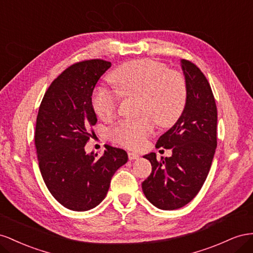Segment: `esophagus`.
I'll return each mask as SVG.
<instances>
[{"mask_svg": "<svg viewBox=\"0 0 253 253\" xmlns=\"http://www.w3.org/2000/svg\"><path fill=\"white\" fill-rule=\"evenodd\" d=\"M128 158H129V160H136V159L140 158V156H139V154L133 153V151H129Z\"/></svg>", "mask_w": 253, "mask_h": 253, "instance_id": "obj_1", "label": "esophagus"}]
</instances>
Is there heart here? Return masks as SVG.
<instances>
[{"label":"heart","mask_w":253,"mask_h":253,"mask_svg":"<svg viewBox=\"0 0 253 253\" xmlns=\"http://www.w3.org/2000/svg\"><path fill=\"white\" fill-rule=\"evenodd\" d=\"M109 79L115 91L98 86L93 92L92 107L99 118L111 119L118 110L120 96H140L136 120L122 121L115 126L112 138L129 148H139L155 130V122L170 127L181 117L186 103V83L176 71L151 59L128 61L113 70Z\"/></svg>","instance_id":"obj_1"}]
</instances>
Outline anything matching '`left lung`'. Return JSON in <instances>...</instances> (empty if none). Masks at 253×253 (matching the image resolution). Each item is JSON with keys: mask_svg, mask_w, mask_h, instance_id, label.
<instances>
[{"mask_svg": "<svg viewBox=\"0 0 253 253\" xmlns=\"http://www.w3.org/2000/svg\"><path fill=\"white\" fill-rule=\"evenodd\" d=\"M187 95L181 117L159 138L157 148H171L169 158L144 156L151 172L142 190L149 203L161 210L187 205L203 187L217 146V109L210 84L194 63L181 59Z\"/></svg>", "mask_w": 253, "mask_h": 253, "instance_id": "left-lung-1", "label": "left lung"}]
</instances>
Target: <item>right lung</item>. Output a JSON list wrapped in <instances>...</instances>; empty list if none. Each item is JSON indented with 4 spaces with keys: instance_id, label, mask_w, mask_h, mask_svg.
Segmentation results:
<instances>
[{
    "instance_id": "1",
    "label": "right lung",
    "mask_w": 253,
    "mask_h": 253,
    "mask_svg": "<svg viewBox=\"0 0 253 253\" xmlns=\"http://www.w3.org/2000/svg\"><path fill=\"white\" fill-rule=\"evenodd\" d=\"M110 67L100 59L69 67L50 84L39 107L35 145L41 175L53 197L72 211L102 203L114 172L128 161L124 149L109 145L99 158L84 150L97 122L92 93Z\"/></svg>"
}]
</instances>
